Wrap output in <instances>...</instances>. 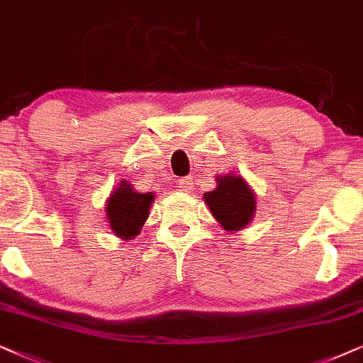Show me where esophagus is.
Wrapping results in <instances>:
<instances>
[{"mask_svg":"<svg viewBox=\"0 0 363 363\" xmlns=\"http://www.w3.org/2000/svg\"><path fill=\"white\" fill-rule=\"evenodd\" d=\"M192 184H194V177L192 176H186L182 179H179V189L181 191H191L192 189Z\"/></svg>","mask_w":363,"mask_h":363,"instance_id":"obj_1","label":"esophagus"}]
</instances>
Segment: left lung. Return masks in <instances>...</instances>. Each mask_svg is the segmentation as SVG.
Segmentation results:
<instances>
[{"label": "left lung", "instance_id": "1", "mask_svg": "<svg viewBox=\"0 0 363 363\" xmlns=\"http://www.w3.org/2000/svg\"><path fill=\"white\" fill-rule=\"evenodd\" d=\"M216 191L204 194L212 216L225 230H239L249 224L255 209L254 192L242 177H217Z\"/></svg>", "mask_w": 363, "mask_h": 363}]
</instances>
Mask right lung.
Listing matches in <instances>:
<instances>
[{"mask_svg":"<svg viewBox=\"0 0 363 363\" xmlns=\"http://www.w3.org/2000/svg\"><path fill=\"white\" fill-rule=\"evenodd\" d=\"M152 194H141L131 189V186L121 182V186L111 194L106 207L109 225L116 235L123 239H133L139 234L149 216V206Z\"/></svg>","mask_w":363,"mask_h":363,"instance_id":"1","label":"right lung"}]
</instances>
